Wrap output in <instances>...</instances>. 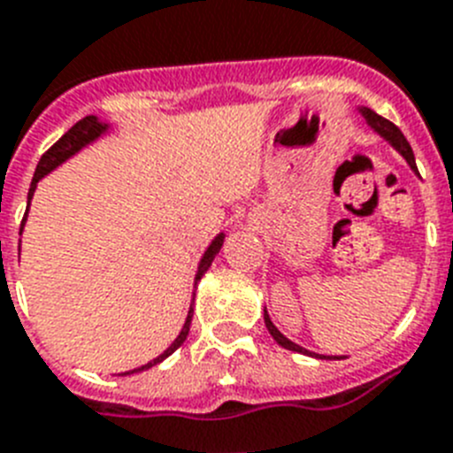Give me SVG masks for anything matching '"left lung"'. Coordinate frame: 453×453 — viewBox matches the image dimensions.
Segmentation results:
<instances>
[{"label": "left lung", "mask_w": 453, "mask_h": 453, "mask_svg": "<svg viewBox=\"0 0 453 453\" xmlns=\"http://www.w3.org/2000/svg\"><path fill=\"white\" fill-rule=\"evenodd\" d=\"M362 115L366 117L368 127L373 128L375 133H380V135H382V138H385L387 142H389L391 147H394V150L401 151L403 158H405V161L410 163V168H412L414 173H417V163H414L412 147H410V142H408V140H405V135H403V133H401V128H398L396 124H391L389 119H385V117H380L378 112H373V110H371V108H362ZM265 325H267L269 334H272L273 341H276V343H279L280 348L292 349V352H299V355L318 357V359H332V357H322V355H315V352H309V349H303L302 345L292 343L290 338H285L283 334H280L279 329L273 326V322L269 320V313H267V311H265ZM336 359H338V357H336Z\"/></svg>", "instance_id": "1"}]
</instances>
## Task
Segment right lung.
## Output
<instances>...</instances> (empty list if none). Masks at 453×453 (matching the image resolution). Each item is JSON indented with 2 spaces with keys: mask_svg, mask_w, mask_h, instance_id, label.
<instances>
[{
  "mask_svg": "<svg viewBox=\"0 0 453 453\" xmlns=\"http://www.w3.org/2000/svg\"><path fill=\"white\" fill-rule=\"evenodd\" d=\"M105 131H108V124H104V121H98V117L89 115V117H85V119H80L78 124H75V127L68 128V131L64 133L62 138L57 140V142L52 144L50 150H48L43 156H41L39 165H36V173H34L32 186H29V196H27V211H29V200H32V196H34V191H36V184H39L41 177H45V174H48V173H52V170H55L57 165H62V163L66 161V158H71V156H73V154H78V151L82 150V147H87V144H89V142H94V140H96L98 135H101V133H105ZM25 219H27V214H25ZM25 219H22V223H25ZM223 239H226V234L220 233L219 237H216L214 242L209 244V249L204 250V256H203V260H200V267H197V273H196V283L200 279H203L204 272H207V269H209L211 260H214V257H216V253H219V250H220V246H223ZM191 318H193V309L188 311V318H186V322H184V329H181V332H180V336L174 338L173 345H170V348L165 349L163 355L156 357L154 362L144 364V366H140V368H133V371H128V373H138V371H147V368L156 366V364H161L163 359H165V357L173 355L174 349L180 348V345L186 341V336H188V329H191ZM128 373H121V375H128Z\"/></svg>",
  "mask_w": 453,
  "mask_h": 453,
  "instance_id": "right-lung-1",
  "label": "right lung"
}]
</instances>
